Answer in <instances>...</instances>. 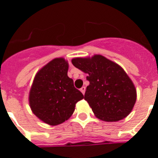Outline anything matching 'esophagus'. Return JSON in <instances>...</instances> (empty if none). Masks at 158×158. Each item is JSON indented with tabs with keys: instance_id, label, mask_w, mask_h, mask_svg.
<instances>
[{
	"instance_id": "esophagus-1",
	"label": "esophagus",
	"mask_w": 158,
	"mask_h": 158,
	"mask_svg": "<svg viewBox=\"0 0 158 158\" xmlns=\"http://www.w3.org/2000/svg\"><path fill=\"white\" fill-rule=\"evenodd\" d=\"M85 86H83V87H81V89H80L81 90V92L82 93H83V94H85Z\"/></svg>"
}]
</instances>
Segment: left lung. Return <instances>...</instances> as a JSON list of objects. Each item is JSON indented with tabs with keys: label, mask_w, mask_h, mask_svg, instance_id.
<instances>
[{
	"label": "left lung",
	"mask_w": 158,
	"mask_h": 158,
	"mask_svg": "<svg viewBox=\"0 0 158 158\" xmlns=\"http://www.w3.org/2000/svg\"><path fill=\"white\" fill-rule=\"evenodd\" d=\"M72 63L88 73L85 100L97 118L116 122L129 115L136 101V89L122 67L102 55L73 58Z\"/></svg>",
	"instance_id": "obj_1"
}]
</instances>
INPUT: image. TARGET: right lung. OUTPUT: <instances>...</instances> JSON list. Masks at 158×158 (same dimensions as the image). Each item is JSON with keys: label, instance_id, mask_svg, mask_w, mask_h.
<instances>
[{"label": "right lung", "instance_id": "obj_1", "mask_svg": "<svg viewBox=\"0 0 158 158\" xmlns=\"http://www.w3.org/2000/svg\"><path fill=\"white\" fill-rule=\"evenodd\" d=\"M69 65L64 58H54L43 67L32 84L29 103L32 111L46 123L55 126L67 120L84 96L67 76Z\"/></svg>", "mask_w": 158, "mask_h": 158}]
</instances>
